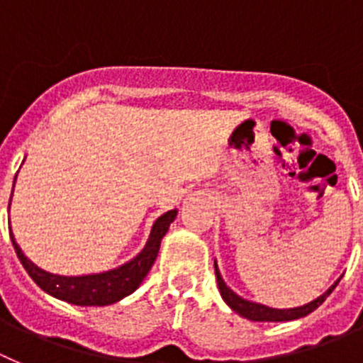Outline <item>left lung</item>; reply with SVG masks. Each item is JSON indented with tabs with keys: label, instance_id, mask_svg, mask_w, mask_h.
I'll use <instances>...</instances> for the list:
<instances>
[{
	"label": "left lung",
	"instance_id": "1",
	"mask_svg": "<svg viewBox=\"0 0 363 363\" xmlns=\"http://www.w3.org/2000/svg\"><path fill=\"white\" fill-rule=\"evenodd\" d=\"M215 277H217L218 291H220L224 302H226L235 313H238V315L244 316V318L247 320H253V322H287V320L302 318V316L315 311L320 303L324 302V300L331 295L333 289L338 286V282H340V279L336 280V282L329 287L324 295H320L318 298L306 303V306H300V308H291V309H275V308H267V306H264V303L251 302V300H246L242 298V296H238L237 293H233V289H230V287L226 286V282L222 280L220 271H218V266H217V260H215Z\"/></svg>",
	"mask_w": 363,
	"mask_h": 363
}]
</instances>
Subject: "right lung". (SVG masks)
Listing matches in <instances>:
<instances>
[{
  "instance_id": "obj_1",
  "label": "right lung",
  "mask_w": 363,
  "mask_h": 363,
  "mask_svg": "<svg viewBox=\"0 0 363 363\" xmlns=\"http://www.w3.org/2000/svg\"><path fill=\"white\" fill-rule=\"evenodd\" d=\"M12 191H14V188H12ZM9 208H11V202H9ZM175 217H177V210H169L153 222L145 247L130 262L123 264L116 269L94 273V275L63 277L48 273L23 255L21 247L14 240V235H11V238L23 267L27 269L30 279L45 293L68 303H74V306H110V303H116L121 298L132 295L137 287L141 286V282L157 259L162 237L168 231L169 224L175 220Z\"/></svg>"
}]
</instances>
